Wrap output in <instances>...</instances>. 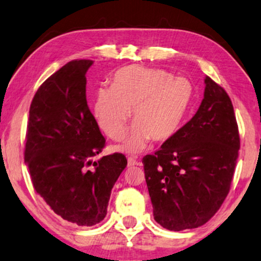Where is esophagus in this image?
Masks as SVG:
<instances>
[{
	"label": "esophagus",
	"mask_w": 261,
	"mask_h": 261,
	"mask_svg": "<svg viewBox=\"0 0 261 261\" xmlns=\"http://www.w3.org/2000/svg\"><path fill=\"white\" fill-rule=\"evenodd\" d=\"M138 161L135 159V157H129L127 159V167H132V166H137Z\"/></svg>",
	"instance_id": "obj_1"
}]
</instances>
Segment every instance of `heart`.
Instances as JSON below:
<instances>
[{
  "label": "heart",
  "instance_id": "heart-1",
  "mask_svg": "<svg viewBox=\"0 0 261 261\" xmlns=\"http://www.w3.org/2000/svg\"><path fill=\"white\" fill-rule=\"evenodd\" d=\"M193 98L189 80L164 69L127 66L112 75L111 87L97 90L93 112L106 135L120 139L132 110L136 124L122 149L138 152L150 137L156 142L172 137L185 122Z\"/></svg>",
  "mask_w": 261,
  "mask_h": 261
}]
</instances>
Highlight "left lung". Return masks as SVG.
Instances as JSON below:
<instances>
[{"label": "left lung", "instance_id": "1", "mask_svg": "<svg viewBox=\"0 0 261 261\" xmlns=\"http://www.w3.org/2000/svg\"><path fill=\"white\" fill-rule=\"evenodd\" d=\"M195 116L153 155L143 157L156 222L169 230L204 225L221 207L240 137L230 98L209 76Z\"/></svg>", "mask_w": 261, "mask_h": 261}]
</instances>
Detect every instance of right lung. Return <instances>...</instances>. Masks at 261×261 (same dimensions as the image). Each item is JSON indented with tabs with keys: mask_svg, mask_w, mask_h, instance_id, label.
<instances>
[{
	"mask_svg": "<svg viewBox=\"0 0 261 261\" xmlns=\"http://www.w3.org/2000/svg\"><path fill=\"white\" fill-rule=\"evenodd\" d=\"M92 60H73L49 76L33 98L24 162L35 192L66 221L93 226L104 220L111 190L127 161L101 152L105 138L86 100Z\"/></svg>",
	"mask_w": 261,
	"mask_h": 261,
	"instance_id": "add662e5",
	"label": "right lung"
}]
</instances>
